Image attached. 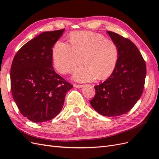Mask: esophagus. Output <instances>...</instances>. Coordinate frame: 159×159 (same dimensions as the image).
<instances>
[{
	"label": "esophagus",
	"mask_w": 159,
	"mask_h": 159,
	"mask_svg": "<svg viewBox=\"0 0 159 159\" xmlns=\"http://www.w3.org/2000/svg\"><path fill=\"white\" fill-rule=\"evenodd\" d=\"M74 87L77 88H81L84 87V85H80V84H74Z\"/></svg>",
	"instance_id": "esophagus-1"
}]
</instances>
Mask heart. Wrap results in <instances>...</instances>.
<instances>
[{"mask_svg": "<svg viewBox=\"0 0 159 159\" xmlns=\"http://www.w3.org/2000/svg\"><path fill=\"white\" fill-rule=\"evenodd\" d=\"M53 61L57 71L71 73L82 61L85 63L74 72L80 81L96 78H108L116 67L119 48L115 43L99 34L89 31L76 32L69 38V44L57 41L53 48Z\"/></svg>", "mask_w": 159, "mask_h": 159, "instance_id": "heart-1", "label": "heart"}]
</instances>
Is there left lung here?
Segmentation results:
<instances>
[{
    "label": "left lung",
    "instance_id": "1",
    "mask_svg": "<svg viewBox=\"0 0 159 159\" xmlns=\"http://www.w3.org/2000/svg\"><path fill=\"white\" fill-rule=\"evenodd\" d=\"M119 48L116 67L109 78L95 86L90 101L93 108L103 116L125 114L140 99L145 87L146 63L137 47L128 38L107 31Z\"/></svg>",
    "mask_w": 159,
    "mask_h": 159
}]
</instances>
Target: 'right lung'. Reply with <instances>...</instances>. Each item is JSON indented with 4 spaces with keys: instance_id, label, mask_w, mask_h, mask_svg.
<instances>
[{
    "instance_id": "obj_1",
    "label": "right lung",
    "mask_w": 159,
    "mask_h": 159,
    "mask_svg": "<svg viewBox=\"0 0 159 159\" xmlns=\"http://www.w3.org/2000/svg\"><path fill=\"white\" fill-rule=\"evenodd\" d=\"M64 30L41 33L14 57L11 68L12 97L21 114L34 123L57 116L66 93L73 88L52 66V47Z\"/></svg>"
}]
</instances>
